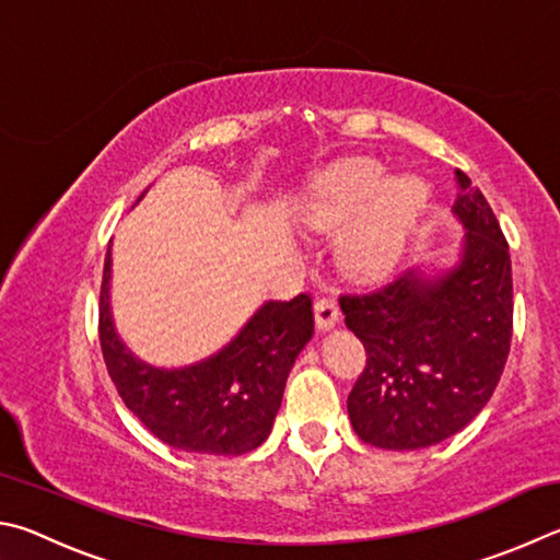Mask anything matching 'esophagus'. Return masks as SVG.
Wrapping results in <instances>:
<instances>
[{
    "mask_svg": "<svg viewBox=\"0 0 560 560\" xmlns=\"http://www.w3.org/2000/svg\"><path fill=\"white\" fill-rule=\"evenodd\" d=\"M339 319V305L331 298H319L315 302V322L317 329H331Z\"/></svg>",
    "mask_w": 560,
    "mask_h": 560,
    "instance_id": "1",
    "label": "esophagus"
}]
</instances>
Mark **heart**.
I'll return each instance as SVG.
<instances>
[{
  "mask_svg": "<svg viewBox=\"0 0 560 560\" xmlns=\"http://www.w3.org/2000/svg\"><path fill=\"white\" fill-rule=\"evenodd\" d=\"M425 199L428 189L420 179L388 182L381 164L351 160L319 176L305 206V221L319 231H335L359 214L341 235L339 262L351 275H376L396 258Z\"/></svg>",
  "mask_w": 560,
  "mask_h": 560,
  "instance_id": "heart-1",
  "label": "heart"
}]
</instances>
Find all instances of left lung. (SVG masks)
<instances>
[{"mask_svg": "<svg viewBox=\"0 0 560 560\" xmlns=\"http://www.w3.org/2000/svg\"><path fill=\"white\" fill-rule=\"evenodd\" d=\"M463 260L443 278L408 270L366 292H345L347 327L366 366L347 398L364 443L418 450L455 435L492 398L514 329L512 258L485 194L455 172Z\"/></svg>", "mask_w": 560, "mask_h": 560, "instance_id": "1", "label": "left lung"}]
</instances>
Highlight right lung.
Returning a JSON list of instances; mask_svg holds the SVG:
<instances>
[{"label": "right lung", "instance_id": "right-lung-1", "mask_svg": "<svg viewBox=\"0 0 560 560\" xmlns=\"http://www.w3.org/2000/svg\"><path fill=\"white\" fill-rule=\"evenodd\" d=\"M105 255L97 337L117 394L162 443L201 455H245L268 438L292 364L315 331L312 298L268 302L219 354L182 371L132 359L115 335Z\"/></svg>", "mask_w": 560, "mask_h": 560}]
</instances>
